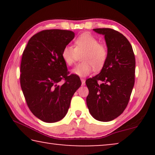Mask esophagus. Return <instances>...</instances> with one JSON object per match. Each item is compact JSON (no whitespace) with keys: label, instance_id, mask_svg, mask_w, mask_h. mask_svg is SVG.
<instances>
[{"label":"esophagus","instance_id":"obj_1","mask_svg":"<svg viewBox=\"0 0 155 155\" xmlns=\"http://www.w3.org/2000/svg\"><path fill=\"white\" fill-rule=\"evenodd\" d=\"M81 82H82V85H84L85 84V80L83 78H81Z\"/></svg>","mask_w":155,"mask_h":155}]
</instances>
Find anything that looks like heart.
<instances>
[{"label": "heart", "instance_id": "heart-1", "mask_svg": "<svg viewBox=\"0 0 155 155\" xmlns=\"http://www.w3.org/2000/svg\"><path fill=\"white\" fill-rule=\"evenodd\" d=\"M74 48L67 45L63 48L61 56L68 65L71 66L81 55L82 63L76 65L73 73L80 77H84L92 73L93 69L99 71L104 66L109 51L105 44L99 43L98 39L88 33L79 36L74 42Z\"/></svg>", "mask_w": 155, "mask_h": 155}]
</instances>
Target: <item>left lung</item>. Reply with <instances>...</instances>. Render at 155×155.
<instances>
[{
	"mask_svg": "<svg viewBox=\"0 0 155 155\" xmlns=\"http://www.w3.org/2000/svg\"><path fill=\"white\" fill-rule=\"evenodd\" d=\"M94 31L104 35L109 55L100 73L86 80L87 105L95 119L107 122L119 116L128 106L135 83V58L130 42L119 31Z\"/></svg>",
	"mask_w": 155,
	"mask_h": 155,
	"instance_id": "left-lung-1",
	"label": "left lung"
}]
</instances>
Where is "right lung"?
Here are the masks:
<instances>
[{
  "mask_svg": "<svg viewBox=\"0 0 155 155\" xmlns=\"http://www.w3.org/2000/svg\"><path fill=\"white\" fill-rule=\"evenodd\" d=\"M75 37L72 31L46 29L29 40L20 65V85L29 109L36 117L54 123L65 117L74 93L81 86L70 74L61 52ZM64 82L60 85V82Z\"/></svg>",
  "mask_w": 155,
  "mask_h": 155,
  "instance_id": "1",
  "label": "right lung"
}]
</instances>
